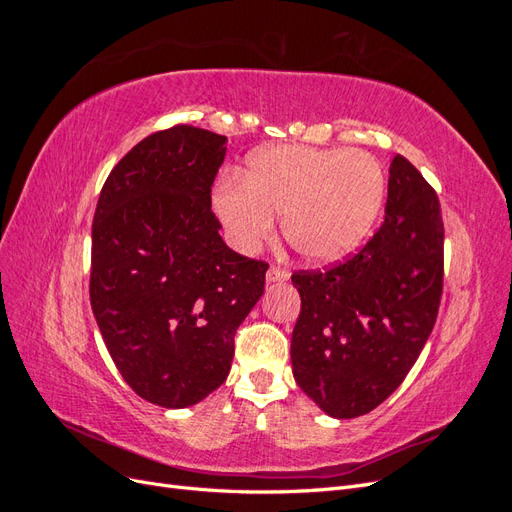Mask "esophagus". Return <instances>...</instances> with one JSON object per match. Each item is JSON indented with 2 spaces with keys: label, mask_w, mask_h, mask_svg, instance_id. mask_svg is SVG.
I'll use <instances>...</instances> for the list:
<instances>
[{
  "label": "esophagus",
  "mask_w": 512,
  "mask_h": 512,
  "mask_svg": "<svg viewBox=\"0 0 512 512\" xmlns=\"http://www.w3.org/2000/svg\"><path fill=\"white\" fill-rule=\"evenodd\" d=\"M288 280V271L280 269V267H271L267 271V282L269 284H277V282H286Z\"/></svg>",
  "instance_id": "1"
}]
</instances>
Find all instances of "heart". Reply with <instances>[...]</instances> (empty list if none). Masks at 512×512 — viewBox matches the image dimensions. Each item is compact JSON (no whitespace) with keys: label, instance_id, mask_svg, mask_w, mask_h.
Returning <instances> with one entry per match:
<instances>
[{"label":"heart","instance_id":"obj_1","mask_svg":"<svg viewBox=\"0 0 512 512\" xmlns=\"http://www.w3.org/2000/svg\"><path fill=\"white\" fill-rule=\"evenodd\" d=\"M384 194L382 164L367 151L280 145L256 151L241 183L224 181L211 205L239 252H256L282 218L294 254L329 265L369 237Z\"/></svg>","mask_w":512,"mask_h":512}]
</instances>
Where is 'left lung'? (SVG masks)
I'll list each match as a JSON object with an SVG mask.
<instances>
[{
  "label": "left lung",
  "instance_id": "obj_1",
  "mask_svg": "<svg viewBox=\"0 0 512 512\" xmlns=\"http://www.w3.org/2000/svg\"><path fill=\"white\" fill-rule=\"evenodd\" d=\"M384 222L359 254L299 271L292 374L333 418H354L395 393L436 324L444 275L440 200L401 156L389 168Z\"/></svg>",
  "mask_w": 512,
  "mask_h": 512
}]
</instances>
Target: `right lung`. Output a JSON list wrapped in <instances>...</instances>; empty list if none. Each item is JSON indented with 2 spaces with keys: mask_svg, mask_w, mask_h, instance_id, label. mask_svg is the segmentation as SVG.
I'll return each mask as SVG.
<instances>
[{
  "mask_svg": "<svg viewBox=\"0 0 512 512\" xmlns=\"http://www.w3.org/2000/svg\"><path fill=\"white\" fill-rule=\"evenodd\" d=\"M226 136L175 126L111 170L91 226L89 299L130 389L188 408L226 380L235 333L265 292L267 262L220 237L211 185Z\"/></svg>",
  "mask_w": 512,
  "mask_h": 512,
  "instance_id": "obj_1",
  "label": "right lung"
}]
</instances>
